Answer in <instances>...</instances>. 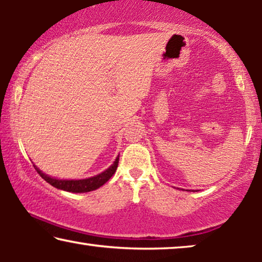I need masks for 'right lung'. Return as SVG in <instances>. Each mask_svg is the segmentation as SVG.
Returning <instances> with one entry per match:
<instances>
[{
    "mask_svg": "<svg viewBox=\"0 0 262 262\" xmlns=\"http://www.w3.org/2000/svg\"><path fill=\"white\" fill-rule=\"evenodd\" d=\"M118 162H119V156L117 157L112 166L107 168L105 171L95 175V177H92L88 179H81V180H60V179H55L44 174L41 170H39V168H37L35 166L34 168L35 170L38 171V174L40 175L46 182H49L50 185H52L53 187L63 189V191H67V192L84 193V192L94 191V189H98L99 187H101L103 184H106V182L112 178V175L116 173Z\"/></svg>",
    "mask_w": 262,
    "mask_h": 262,
    "instance_id": "obj_1",
    "label": "right lung"
}]
</instances>
